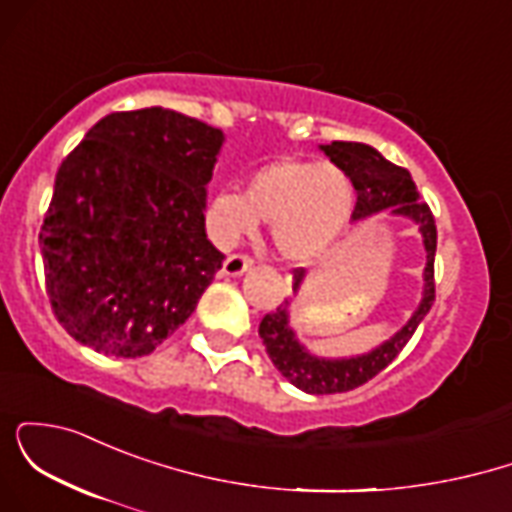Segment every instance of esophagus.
I'll return each mask as SVG.
<instances>
[{"instance_id":"34e87169","label":"esophagus","mask_w":512,"mask_h":512,"mask_svg":"<svg viewBox=\"0 0 512 512\" xmlns=\"http://www.w3.org/2000/svg\"><path fill=\"white\" fill-rule=\"evenodd\" d=\"M252 267V260L248 255H228L223 262V276H243Z\"/></svg>"}]
</instances>
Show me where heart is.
<instances>
[{
    "label": "heart",
    "mask_w": 512,
    "mask_h": 512,
    "mask_svg": "<svg viewBox=\"0 0 512 512\" xmlns=\"http://www.w3.org/2000/svg\"><path fill=\"white\" fill-rule=\"evenodd\" d=\"M354 211V182L332 161L276 158L250 175L248 190L223 187L209 199L207 226L221 245L250 236L267 221L281 257L313 264L344 236Z\"/></svg>",
    "instance_id": "1"
}]
</instances>
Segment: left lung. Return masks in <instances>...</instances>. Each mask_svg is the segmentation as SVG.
I'll return each instance as SVG.
<instances>
[{"label":"left lung","instance_id":"left-lung-1","mask_svg":"<svg viewBox=\"0 0 512 512\" xmlns=\"http://www.w3.org/2000/svg\"><path fill=\"white\" fill-rule=\"evenodd\" d=\"M320 151L332 163L342 166L349 173L356 190V207L351 221H366L370 216L387 214L392 219H407L419 231L421 243L426 250L424 264V286H421V301L414 313L399 330L380 342L373 349L356 356H320L310 351L298 332L291 325V305L293 298H286L274 313L264 315L260 322V337L269 358L298 390L308 395H334V392H349L354 387L368 383L370 378L383 370L387 363L395 361V356L404 349L416 327L424 322V317L436 301V284H433V260H436V221L431 209L421 202L419 190L411 180L409 170L395 166L363 142H332L320 144ZM305 281V272L293 276V293L298 296Z\"/></svg>","mask_w":512,"mask_h":512}]
</instances>
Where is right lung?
<instances>
[{
    "mask_svg": "<svg viewBox=\"0 0 512 512\" xmlns=\"http://www.w3.org/2000/svg\"><path fill=\"white\" fill-rule=\"evenodd\" d=\"M223 142L219 127L151 105L105 115L64 158L40 252L76 342L139 358L195 313L223 262L204 228Z\"/></svg>",
    "mask_w": 512,
    "mask_h": 512,
    "instance_id": "obj_1",
    "label": "right lung"
}]
</instances>
